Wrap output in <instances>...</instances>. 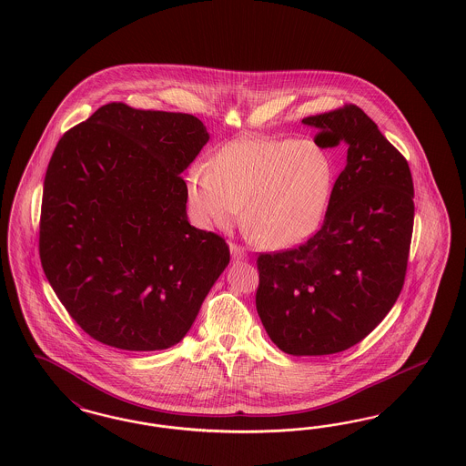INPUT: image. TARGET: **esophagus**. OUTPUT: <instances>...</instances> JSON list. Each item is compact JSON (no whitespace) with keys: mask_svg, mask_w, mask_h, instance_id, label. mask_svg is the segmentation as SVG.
Returning <instances> with one entry per match:
<instances>
[{"mask_svg":"<svg viewBox=\"0 0 466 466\" xmlns=\"http://www.w3.org/2000/svg\"><path fill=\"white\" fill-rule=\"evenodd\" d=\"M230 255H232V259H248V253H246V249L241 248V246H238V244H230Z\"/></svg>","mask_w":466,"mask_h":466,"instance_id":"esophagus-1","label":"esophagus"}]
</instances>
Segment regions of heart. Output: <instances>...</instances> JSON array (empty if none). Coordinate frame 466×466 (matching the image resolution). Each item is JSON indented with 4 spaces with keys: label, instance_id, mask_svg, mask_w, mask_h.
I'll use <instances>...</instances> for the list:
<instances>
[{
    "label": "heart",
    "instance_id": "heart-1",
    "mask_svg": "<svg viewBox=\"0 0 466 466\" xmlns=\"http://www.w3.org/2000/svg\"><path fill=\"white\" fill-rule=\"evenodd\" d=\"M334 187V165L313 141L255 139L225 146L213 165L187 174V201L203 227H224L239 213L258 241L284 249L321 224Z\"/></svg>",
    "mask_w": 466,
    "mask_h": 466
}]
</instances>
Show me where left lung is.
Returning a JSON list of instances; mask_svg holds the SVG:
<instances>
[{"label": "left lung", "mask_w": 466, "mask_h": 466, "mask_svg": "<svg viewBox=\"0 0 466 466\" xmlns=\"http://www.w3.org/2000/svg\"><path fill=\"white\" fill-rule=\"evenodd\" d=\"M320 147L348 160L320 230L305 244L261 253L257 309L273 344L292 356L340 353L384 320L404 284L413 234L408 161L356 105L303 118Z\"/></svg>", "instance_id": "8db88e82"}]
</instances>
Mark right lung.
<instances>
[{"instance_id": "add662e5", "label": "right lung", "mask_w": 466, "mask_h": 466, "mask_svg": "<svg viewBox=\"0 0 466 466\" xmlns=\"http://www.w3.org/2000/svg\"><path fill=\"white\" fill-rule=\"evenodd\" d=\"M209 134L189 113L108 103L66 130L45 177L39 257L86 334L158 351L189 332L228 265L224 238L187 220L180 174Z\"/></svg>"}]
</instances>
